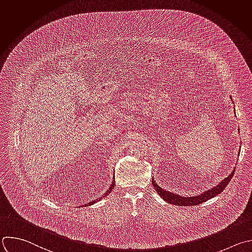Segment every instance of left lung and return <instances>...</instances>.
I'll return each mask as SVG.
<instances>
[{"label": "left lung", "mask_w": 252, "mask_h": 252, "mask_svg": "<svg viewBox=\"0 0 252 252\" xmlns=\"http://www.w3.org/2000/svg\"><path fill=\"white\" fill-rule=\"evenodd\" d=\"M230 99H232L231 96H230ZM238 131H239V129H238ZM238 155H239V152H238ZM234 171L235 170L233 169L231 171V173L227 177H225L223 180H221L217 186H215L209 190H206L199 195H194V196H182V195L170 192V191H167V190L161 188L153 178H152V185H153L155 191L157 192V194L166 203L173 204L176 206H196V205L204 203V202L216 197L220 193H221L224 190V188L226 187V185L229 183V181L231 180Z\"/></svg>", "instance_id": "1"}]
</instances>
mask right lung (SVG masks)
I'll list each match as a JSON object with an SVG mask.
<instances>
[{
  "instance_id": "right-lung-1",
  "label": "right lung",
  "mask_w": 252,
  "mask_h": 252,
  "mask_svg": "<svg viewBox=\"0 0 252 252\" xmlns=\"http://www.w3.org/2000/svg\"><path fill=\"white\" fill-rule=\"evenodd\" d=\"M114 187H115V177H114V180H113V182H112V184H111V186H110V188L106 191V193L101 197V198H99V199H97V200H94V201H92V202H89L88 204H85L84 206H80V207H88V206H92V205H94V204H96L97 202H99V201H101L103 198H105V197H107L111 192H112V190L114 189Z\"/></svg>"
}]
</instances>
